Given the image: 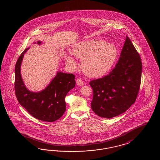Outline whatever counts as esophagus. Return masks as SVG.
I'll return each instance as SVG.
<instances>
[{
    "label": "esophagus",
    "mask_w": 160,
    "mask_h": 160,
    "mask_svg": "<svg viewBox=\"0 0 160 160\" xmlns=\"http://www.w3.org/2000/svg\"><path fill=\"white\" fill-rule=\"evenodd\" d=\"M76 83L78 86H83L84 82L81 78H77L76 80Z\"/></svg>",
    "instance_id": "1"
}]
</instances>
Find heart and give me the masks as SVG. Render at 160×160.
Here are the masks:
<instances>
[{"instance_id": "obj_1", "label": "heart", "mask_w": 160, "mask_h": 160, "mask_svg": "<svg viewBox=\"0 0 160 160\" xmlns=\"http://www.w3.org/2000/svg\"><path fill=\"white\" fill-rule=\"evenodd\" d=\"M77 58L82 59L84 72L92 77L105 75L112 68L118 56L116 46L102 40L92 39L77 44L72 50ZM67 65L72 69L77 67L76 61L71 56H65Z\"/></svg>"}]
</instances>
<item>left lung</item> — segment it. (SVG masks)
Listing matches in <instances>:
<instances>
[{
	"mask_svg": "<svg viewBox=\"0 0 160 160\" xmlns=\"http://www.w3.org/2000/svg\"><path fill=\"white\" fill-rule=\"evenodd\" d=\"M142 70L140 56L127 36L114 68L108 75L89 83L93 90L91 108L94 113L109 119L127 110L137 98Z\"/></svg>",
	"mask_w": 160,
	"mask_h": 160,
	"instance_id": "left-lung-1",
	"label": "left lung"
}]
</instances>
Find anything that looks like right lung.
Instances as JSON below:
<instances>
[{
  "mask_svg": "<svg viewBox=\"0 0 160 160\" xmlns=\"http://www.w3.org/2000/svg\"><path fill=\"white\" fill-rule=\"evenodd\" d=\"M41 43V41L37 42L38 44ZM28 50L29 48L24 50L15 64L14 88L16 97L20 105L35 118L46 122L56 121L65 112V98L68 92L75 86V76L58 72L43 91L39 92L29 91L23 83L20 74L24 54Z\"/></svg>",
  "mask_w": 160,
  "mask_h": 160,
  "instance_id": "add662e5",
  "label": "right lung"
}]
</instances>
